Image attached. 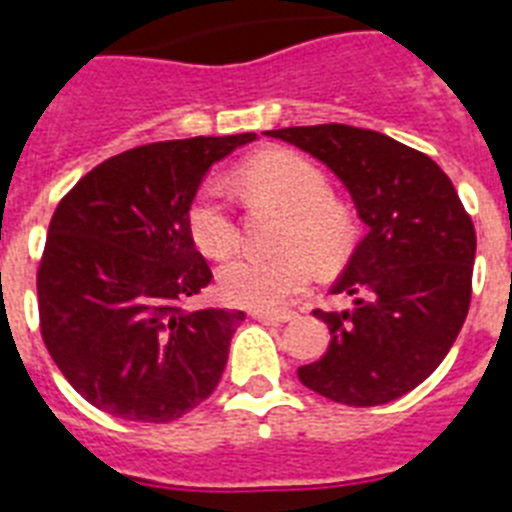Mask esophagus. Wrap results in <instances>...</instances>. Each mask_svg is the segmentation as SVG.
Masks as SVG:
<instances>
[{
    "instance_id": "1",
    "label": "esophagus",
    "mask_w": 512,
    "mask_h": 512,
    "mask_svg": "<svg viewBox=\"0 0 512 512\" xmlns=\"http://www.w3.org/2000/svg\"><path fill=\"white\" fill-rule=\"evenodd\" d=\"M252 319L268 321V324H287V321L295 319V313L292 311H252Z\"/></svg>"
}]
</instances>
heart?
<instances>
[{"label":"heart","instance_id":"heart-1","mask_svg":"<svg viewBox=\"0 0 512 512\" xmlns=\"http://www.w3.org/2000/svg\"><path fill=\"white\" fill-rule=\"evenodd\" d=\"M241 183L255 196L276 201L289 212L281 228L279 255H241L225 260L217 284L228 303L244 308H279L300 295L311 281V252L319 263H335L350 247L353 220L340 201L329 196L327 175L313 162L289 151H271L241 167ZM188 231L193 244L209 257L231 252L239 228L220 183L209 180L196 191L188 207Z\"/></svg>","mask_w":512,"mask_h":512}]
</instances>
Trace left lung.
<instances>
[{
  "mask_svg": "<svg viewBox=\"0 0 512 512\" xmlns=\"http://www.w3.org/2000/svg\"><path fill=\"white\" fill-rule=\"evenodd\" d=\"M327 164L369 228L332 295L353 308L313 311L327 353L297 369L305 388L348 406H380L428 380L470 308L476 228L430 156L348 124L265 132Z\"/></svg>",
  "mask_w": 512,
  "mask_h": 512,
  "instance_id": "obj_1",
  "label": "left lung"
}]
</instances>
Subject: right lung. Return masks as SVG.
I'll list each match as a JSON object with an SVG mask.
<instances>
[{"label": "right lung", "mask_w": 512, "mask_h": 512, "mask_svg": "<svg viewBox=\"0 0 512 512\" xmlns=\"http://www.w3.org/2000/svg\"><path fill=\"white\" fill-rule=\"evenodd\" d=\"M255 138L130 148L60 199L36 273L39 327L63 377L100 412L172 422L217 388L244 313L180 305L212 281L188 207L209 167Z\"/></svg>", "instance_id": "right-lung-1"}]
</instances>
